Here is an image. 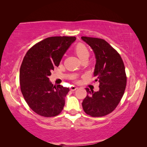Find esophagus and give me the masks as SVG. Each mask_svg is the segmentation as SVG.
Masks as SVG:
<instances>
[{"label": "esophagus", "instance_id": "34e87169", "mask_svg": "<svg viewBox=\"0 0 147 147\" xmlns=\"http://www.w3.org/2000/svg\"><path fill=\"white\" fill-rule=\"evenodd\" d=\"M77 89H78V87H76L75 86H72L70 88V90H71V91H75V90Z\"/></svg>", "mask_w": 147, "mask_h": 147}]
</instances>
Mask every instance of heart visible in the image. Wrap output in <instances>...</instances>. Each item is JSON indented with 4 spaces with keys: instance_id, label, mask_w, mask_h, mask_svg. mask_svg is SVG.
Returning <instances> with one entry per match:
<instances>
[{
    "instance_id": "heart-1",
    "label": "heart",
    "mask_w": 147,
    "mask_h": 147,
    "mask_svg": "<svg viewBox=\"0 0 147 147\" xmlns=\"http://www.w3.org/2000/svg\"><path fill=\"white\" fill-rule=\"evenodd\" d=\"M75 51L80 60L84 59V58L89 57V50L85 45L82 43H79L76 46Z\"/></svg>"
}]
</instances>
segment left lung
<instances>
[{"instance_id":"obj_1","label":"left lung","mask_w":147,"mask_h":147,"mask_svg":"<svg viewBox=\"0 0 147 147\" xmlns=\"http://www.w3.org/2000/svg\"><path fill=\"white\" fill-rule=\"evenodd\" d=\"M93 50L96 57L94 76L100 83L98 92L86 88L87 96L82 102L84 112L93 117L110 114L122 98L126 86L125 67L119 53L105 40L82 37Z\"/></svg>"}]
</instances>
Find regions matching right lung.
<instances>
[{"label": "right lung", "instance_id": "1", "mask_svg": "<svg viewBox=\"0 0 147 147\" xmlns=\"http://www.w3.org/2000/svg\"><path fill=\"white\" fill-rule=\"evenodd\" d=\"M76 37H51L27 52L20 68L21 90L26 102L35 113L45 117L59 114L69 89L53 86L49 76L76 41Z\"/></svg>", "mask_w": 147, "mask_h": 147}]
</instances>
